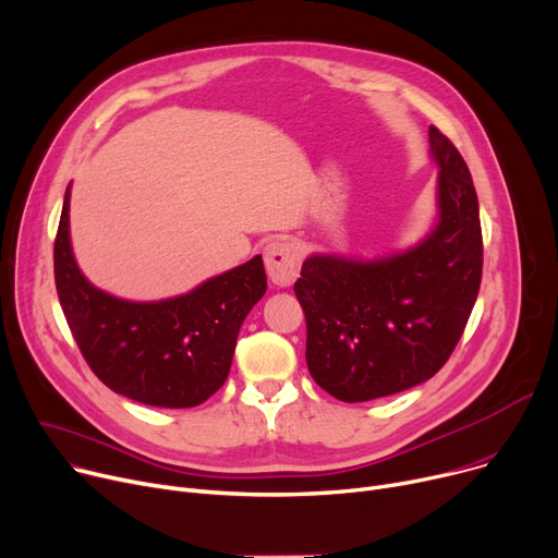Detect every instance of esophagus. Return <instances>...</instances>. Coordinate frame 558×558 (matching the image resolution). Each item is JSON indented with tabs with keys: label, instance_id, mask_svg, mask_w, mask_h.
I'll list each match as a JSON object with an SVG mask.
<instances>
[{
	"label": "esophagus",
	"instance_id": "34e87169",
	"mask_svg": "<svg viewBox=\"0 0 558 558\" xmlns=\"http://www.w3.org/2000/svg\"><path fill=\"white\" fill-rule=\"evenodd\" d=\"M302 250L292 241H272L266 247V270L277 286H290L300 277Z\"/></svg>",
	"mask_w": 558,
	"mask_h": 558
}]
</instances>
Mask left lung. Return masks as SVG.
<instances>
[{"mask_svg": "<svg viewBox=\"0 0 558 558\" xmlns=\"http://www.w3.org/2000/svg\"><path fill=\"white\" fill-rule=\"evenodd\" d=\"M437 222L414 247L380 258L313 254L294 294L306 315L313 380L344 403L433 378L460 342L482 281L477 193L464 157L435 125Z\"/></svg>", "mask_w": 558, "mask_h": 558, "instance_id": "1", "label": "left lung"}]
</instances>
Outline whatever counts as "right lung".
<instances>
[{
	"mask_svg": "<svg viewBox=\"0 0 558 558\" xmlns=\"http://www.w3.org/2000/svg\"><path fill=\"white\" fill-rule=\"evenodd\" d=\"M70 186L53 245L56 290L89 369L112 391L155 408H195L227 380L241 324L264 298V258L161 302H128L92 286L70 241Z\"/></svg>",
	"mask_w": 558,
	"mask_h": 558,
	"instance_id": "right-lung-1",
	"label": "right lung"
}]
</instances>
